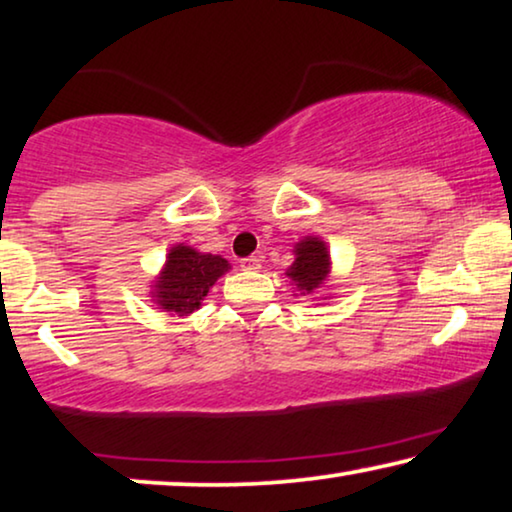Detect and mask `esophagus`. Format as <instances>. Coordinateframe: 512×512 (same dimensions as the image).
I'll return each mask as SVG.
<instances>
[{"label":"esophagus","instance_id":"esophagus-1","mask_svg":"<svg viewBox=\"0 0 512 512\" xmlns=\"http://www.w3.org/2000/svg\"><path fill=\"white\" fill-rule=\"evenodd\" d=\"M242 268L244 270H261V256L242 258Z\"/></svg>","mask_w":512,"mask_h":512}]
</instances>
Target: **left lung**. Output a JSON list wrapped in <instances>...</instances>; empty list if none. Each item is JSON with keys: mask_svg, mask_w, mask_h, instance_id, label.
Wrapping results in <instances>:
<instances>
[{"mask_svg": "<svg viewBox=\"0 0 512 512\" xmlns=\"http://www.w3.org/2000/svg\"><path fill=\"white\" fill-rule=\"evenodd\" d=\"M328 251L319 237H305L296 247V261L289 268V275L296 282V289L303 293H312L326 282L328 275Z\"/></svg>", "mask_w": 512, "mask_h": 512, "instance_id": "8db88e82", "label": "left lung"}]
</instances>
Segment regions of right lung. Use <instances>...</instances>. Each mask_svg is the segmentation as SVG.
<instances>
[{
	"mask_svg": "<svg viewBox=\"0 0 512 512\" xmlns=\"http://www.w3.org/2000/svg\"><path fill=\"white\" fill-rule=\"evenodd\" d=\"M226 270V258L200 254V251L179 244L167 256L163 275L158 277L153 296L163 310L177 312L179 317H184V314L198 310L202 298Z\"/></svg>",
	"mask_w": 512,
	"mask_h": 512,
	"instance_id": "obj_1",
	"label": "right lung"
}]
</instances>
